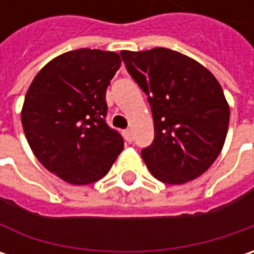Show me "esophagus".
I'll use <instances>...</instances> for the list:
<instances>
[{
    "mask_svg": "<svg viewBox=\"0 0 254 254\" xmlns=\"http://www.w3.org/2000/svg\"><path fill=\"white\" fill-rule=\"evenodd\" d=\"M123 135H124V138H126V141H127V142L132 141L131 130H124V131H123Z\"/></svg>",
    "mask_w": 254,
    "mask_h": 254,
    "instance_id": "34e87169",
    "label": "esophagus"
}]
</instances>
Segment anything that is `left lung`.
<instances>
[{
  "label": "left lung",
  "mask_w": 254,
  "mask_h": 254,
  "mask_svg": "<svg viewBox=\"0 0 254 254\" xmlns=\"http://www.w3.org/2000/svg\"><path fill=\"white\" fill-rule=\"evenodd\" d=\"M120 56L151 106L154 140L141 150L150 172L171 185L198 178L228 134L230 110L219 82L196 61L167 48Z\"/></svg>",
  "instance_id": "left-lung-1"
}]
</instances>
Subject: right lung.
<instances>
[{
    "label": "right lung",
    "instance_id": "add662e5",
    "mask_svg": "<svg viewBox=\"0 0 254 254\" xmlns=\"http://www.w3.org/2000/svg\"><path fill=\"white\" fill-rule=\"evenodd\" d=\"M120 56L76 49L51 61L25 96L22 127L35 157L69 184L103 178L124 148L122 134L106 123V90Z\"/></svg>",
    "mask_w": 254,
    "mask_h": 254
}]
</instances>
